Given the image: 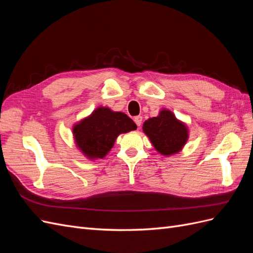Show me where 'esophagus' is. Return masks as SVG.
Returning a JSON list of instances; mask_svg holds the SVG:
<instances>
[{
	"label": "esophagus",
	"instance_id": "1",
	"mask_svg": "<svg viewBox=\"0 0 253 253\" xmlns=\"http://www.w3.org/2000/svg\"><path fill=\"white\" fill-rule=\"evenodd\" d=\"M134 121H135V124L137 125V126L140 127V126L142 124V117L141 116H136V117H134Z\"/></svg>",
	"mask_w": 253,
	"mask_h": 253
}]
</instances>
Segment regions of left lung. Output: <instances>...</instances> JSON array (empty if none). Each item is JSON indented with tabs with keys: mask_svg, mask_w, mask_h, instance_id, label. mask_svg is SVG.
<instances>
[{
	"mask_svg": "<svg viewBox=\"0 0 253 253\" xmlns=\"http://www.w3.org/2000/svg\"><path fill=\"white\" fill-rule=\"evenodd\" d=\"M142 131L149 137L155 150L164 156L177 154L189 138L186 124L167 109L160 111L157 117L145 120Z\"/></svg>",
	"mask_w": 253,
	"mask_h": 253,
	"instance_id": "8db88e82",
	"label": "left lung"
}]
</instances>
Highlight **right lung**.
I'll list each match as a JSON object with an SVG mask.
<instances>
[{"instance_id": "obj_1", "label": "right lung", "mask_w": 253, "mask_h": 253, "mask_svg": "<svg viewBox=\"0 0 253 253\" xmlns=\"http://www.w3.org/2000/svg\"><path fill=\"white\" fill-rule=\"evenodd\" d=\"M135 122L127 115L99 106L89 116L73 126L77 148L90 160L104 158L120 134L134 131Z\"/></svg>"}]
</instances>
